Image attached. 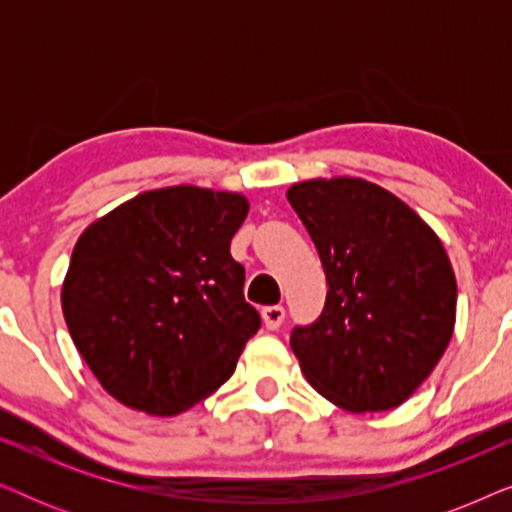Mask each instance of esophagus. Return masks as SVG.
<instances>
[{
    "label": "esophagus",
    "instance_id": "esophagus-1",
    "mask_svg": "<svg viewBox=\"0 0 512 512\" xmlns=\"http://www.w3.org/2000/svg\"><path fill=\"white\" fill-rule=\"evenodd\" d=\"M261 317H263V324H265V328H268V331H277V328L284 324L286 310L282 305H270V307H263Z\"/></svg>",
    "mask_w": 512,
    "mask_h": 512
}]
</instances>
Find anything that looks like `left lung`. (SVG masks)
Listing matches in <instances>:
<instances>
[{
    "mask_svg": "<svg viewBox=\"0 0 512 512\" xmlns=\"http://www.w3.org/2000/svg\"><path fill=\"white\" fill-rule=\"evenodd\" d=\"M326 272V305L291 331L307 382L349 412L415 394L454 331L457 279L438 235L366 179L293 184L286 193Z\"/></svg>",
    "mask_w": 512,
    "mask_h": 512,
    "instance_id": "1",
    "label": "left lung"
}]
</instances>
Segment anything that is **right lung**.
<instances>
[{
    "label": "right lung",
    "instance_id": "right-lung-1",
    "mask_svg": "<svg viewBox=\"0 0 512 512\" xmlns=\"http://www.w3.org/2000/svg\"><path fill=\"white\" fill-rule=\"evenodd\" d=\"M240 193L146 191L83 230L62 284V314L107 394L132 410L177 415L233 375L261 328L244 300L230 240Z\"/></svg>",
    "mask_w": 512,
    "mask_h": 512
}]
</instances>
